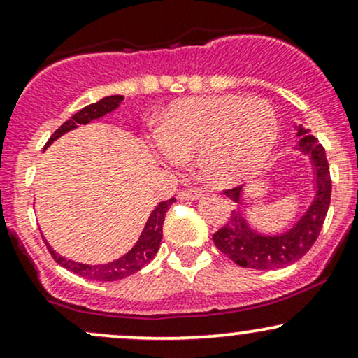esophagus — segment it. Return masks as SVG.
<instances>
[{
  "instance_id": "obj_1",
  "label": "esophagus",
  "mask_w": 358,
  "mask_h": 358,
  "mask_svg": "<svg viewBox=\"0 0 358 358\" xmlns=\"http://www.w3.org/2000/svg\"><path fill=\"white\" fill-rule=\"evenodd\" d=\"M203 195L202 190L199 188H190V190H182L178 193L180 202H192V200H199Z\"/></svg>"
}]
</instances>
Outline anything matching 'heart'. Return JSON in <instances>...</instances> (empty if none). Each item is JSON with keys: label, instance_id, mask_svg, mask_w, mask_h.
I'll list each match as a JSON object with an SVG mask.
<instances>
[{"label": "heart", "instance_id": "b5f03b06", "mask_svg": "<svg viewBox=\"0 0 358 358\" xmlns=\"http://www.w3.org/2000/svg\"><path fill=\"white\" fill-rule=\"evenodd\" d=\"M279 134L273 106L239 96L176 101L156 124L159 153L170 163L195 156L200 178L234 187L256 176L269 162Z\"/></svg>", "mask_w": 358, "mask_h": 358}]
</instances>
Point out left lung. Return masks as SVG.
Segmentation results:
<instances>
[{
  "label": "left lung",
  "instance_id": "8db88e82",
  "mask_svg": "<svg viewBox=\"0 0 358 358\" xmlns=\"http://www.w3.org/2000/svg\"><path fill=\"white\" fill-rule=\"evenodd\" d=\"M296 129V151L308 156L313 171V196L306 208L289 229L281 234H262L249 224L242 208L244 188L237 187L225 192V195L237 203L231 219L213 234V242L222 254L232 259L241 268L269 271L286 268L301 259L315 241L318 239L323 227L324 217L330 207L331 178L327 155L318 139L301 124H294Z\"/></svg>",
  "mask_w": 358,
  "mask_h": 358
}]
</instances>
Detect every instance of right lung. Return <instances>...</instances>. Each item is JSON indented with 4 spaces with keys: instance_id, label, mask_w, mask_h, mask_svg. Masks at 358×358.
Instances as JSON below:
<instances>
[{
    "instance_id": "right-lung-1",
    "label": "right lung",
    "mask_w": 358,
    "mask_h": 358,
    "mask_svg": "<svg viewBox=\"0 0 358 358\" xmlns=\"http://www.w3.org/2000/svg\"><path fill=\"white\" fill-rule=\"evenodd\" d=\"M121 101L122 96H106L102 97L101 101L94 102V104L85 106L84 109H80L79 113L73 114L71 119H67V121L52 134L43 150H47L53 141H57V139L64 136L69 131L76 129V127H79L80 124H89V122L113 113L114 109H117L119 106H121ZM173 202L175 199H170L166 200V202H159L156 205L155 210L150 213V217H148L145 229H143L136 244L127 250L124 256L114 259V261L110 262H106V264H84V262H77L73 261V259H67L65 256H62V254L55 252L47 241H45V244H47L48 250H50L52 257L55 259V262H59L62 268L72 271V273L79 274V276L85 279H92V281H119V279H124L127 276H131V274L138 273L139 269L145 268L148 262L156 256L159 244H162L163 222H165L168 208L171 207Z\"/></svg>"
}]
</instances>
